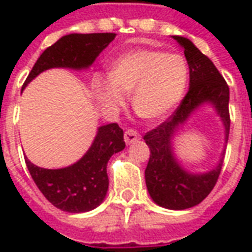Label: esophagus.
<instances>
[{
    "label": "esophagus",
    "instance_id": "1",
    "mask_svg": "<svg viewBox=\"0 0 252 252\" xmlns=\"http://www.w3.org/2000/svg\"><path fill=\"white\" fill-rule=\"evenodd\" d=\"M139 139H140V135L135 129H126V133H124V140H126V144H132V143L137 142Z\"/></svg>",
    "mask_w": 252,
    "mask_h": 252
}]
</instances>
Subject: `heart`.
<instances>
[{
	"mask_svg": "<svg viewBox=\"0 0 252 252\" xmlns=\"http://www.w3.org/2000/svg\"><path fill=\"white\" fill-rule=\"evenodd\" d=\"M189 81L186 59L177 52L136 50L116 59L109 78L95 77L93 90L99 104L116 110L132 93V106L146 120H158L178 105Z\"/></svg>",
	"mask_w": 252,
	"mask_h": 252,
	"instance_id": "heart-1",
	"label": "heart"
}]
</instances>
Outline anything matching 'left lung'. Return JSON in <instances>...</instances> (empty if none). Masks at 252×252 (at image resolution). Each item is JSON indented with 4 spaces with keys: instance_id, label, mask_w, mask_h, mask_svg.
Wrapping results in <instances>:
<instances>
[{
    "instance_id": "1",
    "label": "left lung",
    "mask_w": 252,
    "mask_h": 252,
    "mask_svg": "<svg viewBox=\"0 0 252 252\" xmlns=\"http://www.w3.org/2000/svg\"><path fill=\"white\" fill-rule=\"evenodd\" d=\"M178 41L189 64V92L174 115L163 124L144 135L150 147V160L146 167V185L151 198L166 209L182 211L200 204L215 188L221 171L224 151L219 163L205 173H190L174 153V137L191 115L204 105H211L224 126L225 146L229 135V88L216 66L184 36H173Z\"/></svg>"
}]
</instances>
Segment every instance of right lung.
Wrapping results in <instances>:
<instances>
[{"label":"right lung","instance_id":"right-lung-1","mask_svg":"<svg viewBox=\"0 0 252 252\" xmlns=\"http://www.w3.org/2000/svg\"><path fill=\"white\" fill-rule=\"evenodd\" d=\"M116 33H70L48 47L32 67L23 89L48 68L83 70L93 64L113 41ZM126 147L124 132L116 123L98 126L86 154L63 169H43L25 158L36 186L52 205L68 213H82L97 208L105 200L109 180L106 164L110 157Z\"/></svg>","mask_w":252,"mask_h":252}]
</instances>
